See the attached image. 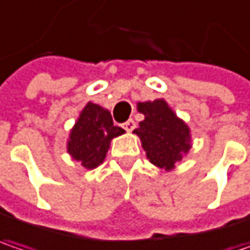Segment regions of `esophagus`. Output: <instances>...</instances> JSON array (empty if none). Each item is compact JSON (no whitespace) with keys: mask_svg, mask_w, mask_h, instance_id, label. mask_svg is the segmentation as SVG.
<instances>
[{"mask_svg":"<svg viewBox=\"0 0 250 250\" xmlns=\"http://www.w3.org/2000/svg\"><path fill=\"white\" fill-rule=\"evenodd\" d=\"M123 128H125V131H133L134 128H136V123H134V120H127L125 123H123Z\"/></svg>","mask_w":250,"mask_h":250,"instance_id":"1","label":"esophagus"}]
</instances>
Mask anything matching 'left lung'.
Listing matches in <instances>:
<instances>
[{"instance_id":"left-lung-1","label":"left lung","mask_w":250,"mask_h":250,"mask_svg":"<svg viewBox=\"0 0 250 250\" xmlns=\"http://www.w3.org/2000/svg\"><path fill=\"white\" fill-rule=\"evenodd\" d=\"M137 110L144 120L133 133L139 136L148 161L163 171L174 169L192 147L191 128L164 99L139 102Z\"/></svg>"}]
</instances>
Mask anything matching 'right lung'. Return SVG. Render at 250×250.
Listing matches in <instances>:
<instances>
[{"label":"right lung","instance_id":"right-lung-1","mask_svg":"<svg viewBox=\"0 0 250 250\" xmlns=\"http://www.w3.org/2000/svg\"><path fill=\"white\" fill-rule=\"evenodd\" d=\"M125 133L122 127L113 125L110 111L87 102L70 128L66 150L83 168L93 169L104 161L111 140Z\"/></svg>","mask_w":250,"mask_h":250}]
</instances>
